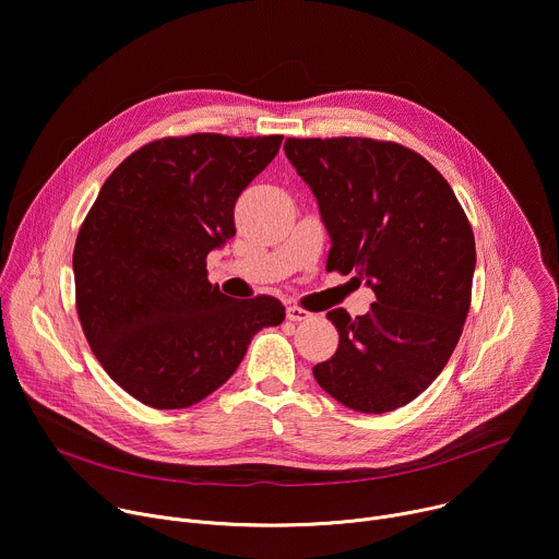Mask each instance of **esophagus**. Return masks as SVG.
Returning a JSON list of instances; mask_svg holds the SVG:
<instances>
[{"instance_id":"obj_1","label":"esophagus","mask_w":559,"mask_h":559,"mask_svg":"<svg viewBox=\"0 0 559 559\" xmlns=\"http://www.w3.org/2000/svg\"><path fill=\"white\" fill-rule=\"evenodd\" d=\"M285 316H287V321L300 323V321H307V318H309L311 313L305 311V309H300V307H296V305H289V307L285 309Z\"/></svg>"}]
</instances>
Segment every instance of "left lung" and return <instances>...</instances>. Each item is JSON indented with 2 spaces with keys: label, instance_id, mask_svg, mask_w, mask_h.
<instances>
[{
  "label": "left lung",
  "instance_id": "8db88e82",
  "mask_svg": "<svg viewBox=\"0 0 559 559\" xmlns=\"http://www.w3.org/2000/svg\"><path fill=\"white\" fill-rule=\"evenodd\" d=\"M285 154L332 238L328 270L354 272L376 294L365 316L328 311L338 349L313 378L360 414L405 407L460 341L475 270L468 218L444 177L401 143L287 139Z\"/></svg>",
  "mask_w": 559,
  "mask_h": 559
}]
</instances>
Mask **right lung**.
<instances>
[{
  "label": "right lung",
  "instance_id": "obj_1",
  "mask_svg": "<svg viewBox=\"0 0 559 559\" xmlns=\"http://www.w3.org/2000/svg\"><path fill=\"white\" fill-rule=\"evenodd\" d=\"M281 141L158 139L99 190L72 254L76 311L102 367L139 403H201L241 365L254 334L283 323L281 300L229 298L205 270L207 254L236 234L238 197Z\"/></svg>",
  "mask_w": 559,
  "mask_h": 559
}]
</instances>
